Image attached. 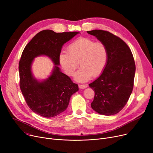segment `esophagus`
Segmentation results:
<instances>
[{"label":"esophagus","instance_id":"1","mask_svg":"<svg viewBox=\"0 0 153 153\" xmlns=\"http://www.w3.org/2000/svg\"><path fill=\"white\" fill-rule=\"evenodd\" d=\"M79 89H85V88L87 87V85H85V84H84V85H79Z\"/></svg>","mask_w":153,"mask_h":153}]
</instances>
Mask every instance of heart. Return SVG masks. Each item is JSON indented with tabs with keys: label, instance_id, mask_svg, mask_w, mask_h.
Wrapping results in <instances>:
<instances>
[{
	"label": "heart",
	"instance_id": "b5f03b06",
	"mask_svg": "<svg viewBox=\"0 0 153 153\" xmlns=\"http://www.w3.org/2000/svg\"><path fill=\"white\" fill-rule=\"evenodd\" d=\"M68 52L60 53L59 62L69 76L74 74L79 63L81 68L74 76L77 82H85L92 76H99L107 65L108 53L103 43L95 42L89 38H80L69 46Z\"/></svg>",
	"mask_w": 153,
	"mask_h": 153
}]
</instances>
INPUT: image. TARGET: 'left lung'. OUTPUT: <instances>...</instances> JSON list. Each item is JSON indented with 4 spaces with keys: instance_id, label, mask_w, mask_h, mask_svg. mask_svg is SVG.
Instances as JSON below:
<instances>
[{
    "instance_id": "left-lung-1",
    "label": "left lung",
    "mask_w": 153,
    "mask_h": 153,
    "mask_svg": "<svg viewBox=\"0 0 153 153\" xmlns=\"http://www.w3.org/2000/svg\"><path fill=\"white\" fill-rule=\"evenodd\" d=\"M87 33L105 45L108 50L107 65L100 76L89 84L95 91L92 108L103 115L122 110L131 94L136 66L130 48L118 36L101 30Z\"/></svg>"
}]
</instances>
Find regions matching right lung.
Returning <instances> with one entry per match:
<instances>
[{"mask_svg": "<svg viewBox=\"0 0 153 153\" xmlns=\"http://www.w3.org/2000/svg\"><path fill=\"white\" fill-rule=\"evenodd\" d=\"M79 31L56 33L51 30L39 32L27 45L19 62L20 87L29 108L46 118L54 117L65 111L72 95L79 91L78 85L61 72L59 66L62 46ZM45 55L54 64L50 76L38 79L32 72L34 58Z\"/></svg>", "mask_w": 153, "mask_h": 153, "instance_id": "obj_1", "label": "right lung"}]
</instances>
